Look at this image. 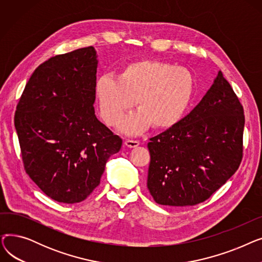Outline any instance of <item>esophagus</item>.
Instances as JSON below:
<instances>
[{"label": "esophagus", "instance_id": "esophagus-1", "mask_svg": "<svg viewBox=\"0 0 262 262\" xmlns=\"http://www.w3.org/2000/svg\"><path fill=\"white\" fill-rule=\"evenodd\" d=\"M139 144H140V142L138 140H130V139H128V140L125 141V145L128 146V147H137Z\"/></svg>", "mask_w": 262, "mask_h": 262}]
</instances>
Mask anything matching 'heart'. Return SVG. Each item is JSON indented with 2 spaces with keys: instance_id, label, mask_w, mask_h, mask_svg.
<instances>
[{
  "instance_id": "1",
  "label": "heart",
  "mask_w": 262,
  "mask_h": 262,
  "mask_svg": "<svg viewBox=\"0 0 262 262\" xmlns=\"http://www.w3.org/2000/svg\"><path fill=\"white\" fill-rule=\"evenodd\" d=\"M194 87V76L187 68L141 59L126 64L119 77L100 75L94 91L107 125H115L137 101L139 112L120 123L121 130L136 135L150 124L156 128H169L180 122L193 98Z\"/></svg>"
}]
</instances>
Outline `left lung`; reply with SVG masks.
Segmentation results:
<instances>
[{"label":"left lung","instance_id":"1","mask_svg":"<svg viewBox=\"0 0 262 262\" xmlns=\"http://www.w3.org/2000/svg\"><path fill=\"white\" fill-rule=\"evenodd\" d=\"M244 123L243 106L219 71L194 109L147 143L154 201L182 207L208 200L240 166Z\"/></svg>","mask_w":262,"mask_h":262}]
</instances>
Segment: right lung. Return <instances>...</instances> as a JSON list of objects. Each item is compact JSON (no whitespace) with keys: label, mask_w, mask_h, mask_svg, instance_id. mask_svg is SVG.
<instances>
[{"label":"right lung","mask_w":262,"mask_h":262,"mask_svg":"<svg viewBox=\"0 0 262 262\" xmlns=\"http://www.w3.org/2000/svg\"><path fill=\"white\" fill-rule=\"evenodd\" d=\"M96 68L93 47L51 57L34 71L17 105L24 170L59 203L86 200L122 146L94 115Z\"/></svg>","instance_id":"add662e5"}]
</instances>
